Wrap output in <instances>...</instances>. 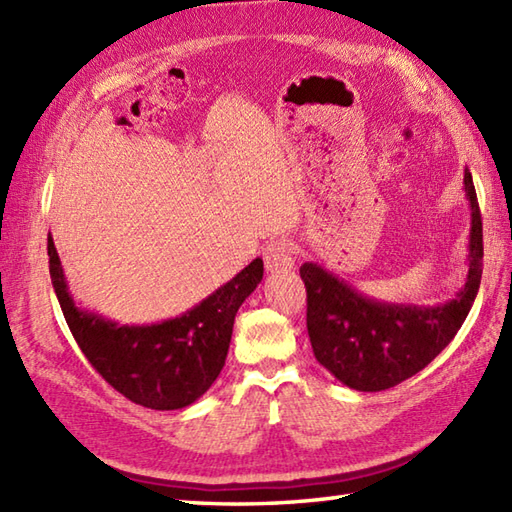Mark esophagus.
Returning a JSON list of instances; mask_svg holds the SVG:
<instances>
[{"instance_id":"esophagus-1","label":"esophagus","mask_w":512,"mask_h":512,"mask_svg":"<svg viewBox=\"0 0 512 512\" xmlns=\"http://www.w3.org/2000/svg\"><path fill=\"white\" fill-rule=\"evenodd\" d=\"M264 264L270 273H284L295 266V250L286 239H277V242L268 244L264 250Z\"/></svg>"}]
</instances>
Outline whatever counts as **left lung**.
<instances>
[{"label": "left lung", "instance_id": "obj_1", "mask_svg": "<svg viewBox=\"0 0 512 512\" xmlns=\"http://www.w3.org/2000/svg\"><path fill=\"white\" fill-rule=\"evenodd\" d=\"M471 209L469 273L455 299L440 306H411L365 297L319 264L306 262L312 352L328 372L356 391H383L427 367L458 334L482 281V215L471 171L464 169Z\"/></svg>", "mask_w": 512, "mask_h": 512}]
</instances>
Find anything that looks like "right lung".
Wrapping results in <instances>:
<instances>
[{"label": "right lung", "instance_id": "right-lung-1", "mask_svg": "<svg viewBox=\"0 0 512 512\" xmlns=\"http://www.w3.org/2000/svg\"><path fill=\"white\" fill-rule=\"evenodd\" d=\"M48 257L52 288L85 358L125 398L158 411L189 407L215 383L226 361L235 314L264 277V262L257 257L180 317L121 325L76 306L50 235Z\"/></svg>", "mask_w": 512, "mask_h": 512}]
</instances>
